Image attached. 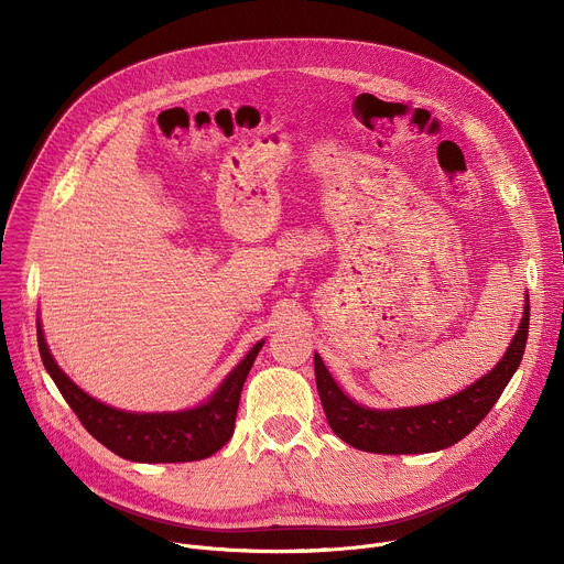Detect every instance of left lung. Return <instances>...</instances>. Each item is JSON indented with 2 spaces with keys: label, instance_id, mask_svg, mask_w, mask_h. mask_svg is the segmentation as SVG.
<instances>
[{
  "label": "left lung",
  "instance_id": "8db88e82",
  "mask_svg": "<svg viewBox=\"0 0 564 564\" xmlns=\"http://www.w3.org/2000/svg\"><path fill=\"white\" fill-rule=\"evenodd\" d=\"M529 335V296L520 328L494 370L435 404L375 411L359 406L333 379L324 359L314 355L316 390L330 429L350 446L368 453L409 455L433 453L457 444L489 415L502 390L518 370Z\"/></svg>",
  "mask_w": 564,
  "mask_h": 564
}]
</instances>
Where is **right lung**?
Masks as SVG:
<instances>
[{
	"label": "right lung",
	"mask_w": 564,
	"mask_h": 564,
	"mask_svg": "<svg viewBox=\"0 0 564 564\" xmlns=\"http://www.w3.org/2000/svg\"><path fill=\"white\" fill-rule=\"evenodd\" d=\"M259 341L218 386L205 404L178 413H129L111 409L102 401L77 388L55 364L37 318V346L46 372L66 399L83 426L109 451L131 462H194L214 455L223 448L236 422L240 390L250 368L263 348Z\"/></svg>",
	"instance_id": "1"
}]
</instances>
